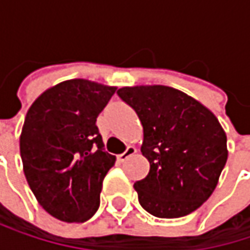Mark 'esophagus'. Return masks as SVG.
I'll return each mask as SVG.
<instances>
[{"label": "esophagus", "mask_w": 250, "mask_h": 250, "mask_svg": "<svg viewBox=\"0 0 250 250\" xmlns=\"http://www.w3.org/2000/svg\"><path fill=\"white\" fill-rule=\"evenodd\" d=\"M134 153H136V147H134V146H128L122 155H119L117 159H119V162H125V161H127L130 156H133Z\"/></svg>", "instance_id": "esophagus-1"}]
</instances>
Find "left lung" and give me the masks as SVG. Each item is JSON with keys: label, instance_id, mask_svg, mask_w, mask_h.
I'll return each instance as SVG.
<instances>
[{"label": "left lung", "instance_id": "obj_1", "mask_svg": "<svg viewBox=\"0 0 250 250\" xmlns=\"http://www.w3.org/2000/svg\"><path fill=\"white\" fill-rule=\"evenodd\" d=\"M117 95L143 127L140 152L150 169L134 182L140 206L159 219L192 213L213 194L227 161V139L219 120L171 86H125Z\"/></svg>", "mask_w": 250, "mask_h": 250}]
</instances>
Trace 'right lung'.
<instances>
[{"instance_id": "1", "label": "right lung", "mask_w": 250, "mask_h": 250, "mask_svg": "<svg viewBox=\"0 0 250 250\" xmlns=\"http://www.w3.org/2000/svg\"><path fill=\"white\" fill-rule=\"evenodd\" d=\"M114 86L71 79L44 91L28 108L20 155L30 189L53 217L78 223L100 207V192L116 156L95 125Z\"/></svg>"}]
</instances>
